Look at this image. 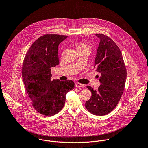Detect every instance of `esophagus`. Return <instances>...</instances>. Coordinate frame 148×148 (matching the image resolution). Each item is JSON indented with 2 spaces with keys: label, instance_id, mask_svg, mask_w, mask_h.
Masks as SVG:
<instances>
[{
  "label": "esophagus",
  "instance_id": "1",
  "mask_svg": "<svg viewBox=\"0 0 148 148\" xmlns=\"http://www.w3.org/2000/svg\"><path fill=\"white\" fill-rule=\"evenodd\" d=\"M75 86L76 87H78V88H79V87H84V84H81V83H79V82L75 83Z\"/></svg>",
  "mask_w": 148,
  "mask_h": 148
}]
</instances>
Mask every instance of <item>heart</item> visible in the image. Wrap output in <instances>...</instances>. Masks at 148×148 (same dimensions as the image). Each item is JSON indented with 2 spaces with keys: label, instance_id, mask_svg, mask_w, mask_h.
<instances>
[{
  "label": "heart",
  "instance_id": "heart-1",
  "mask_svg": "<svg viewBox=\"0 0 148 148\" xmlns=\"http://www.w3.org/2000/svg\"><path fill=\"white\" fill-rule=\"evenodd\" d=\"M78 47H89L90 48V47L88 45H85V44H81V45H80L78 46Z\"/></svg>",
  "mask_w": 148,
  "mask_h": 148
}]
</instances>
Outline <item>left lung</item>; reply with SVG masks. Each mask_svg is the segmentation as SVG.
Here are the masks:
<instances>
[{"label":"left lung","mask_w":148,"mask_h":148,"mask_svg":"<svg viewBox=\"0 0 148 148\" xmlns=\"http://www.w3.org/2000/svg\"><path fill=\"white\" fill-rule=\"evenodd\" d=\"M99 38L94 61V68L101 74V85L97 91L90 86L91 98L86 107L91 114L103 116L116 106L123 94L126 79V69L121 52L115 42L102 34H95Z\"/></svg>","instance_id":"left-lung-1"}]
</instances>
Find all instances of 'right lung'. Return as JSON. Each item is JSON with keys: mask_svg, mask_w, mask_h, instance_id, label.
Masks as SVG:
<instances>
[{"mask_svg": "<svg viewBox=\"0 0 148 148\" xmlns=\"http://www.w3.org/2000/svg\"><path fill=\"white\" fill-rule=\"evenodd\" d=\"M67 36L46 34L36 40L27 52L22 78L34 108L41 114L53 116L62 110L66 95L74 88L71 80L51 79V67L59 64L58 47Z\"/></svg>", "mask_w": 148, "mask_h": 148, "instance_id": "add662e5", "label": "right lung"}]
</instances>
